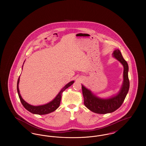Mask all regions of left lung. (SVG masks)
Segmentation results:
<instances>
[{
  "label": "left lung",
  "instance_id": "obj_1",
  "mask_svg": "<svg viewBox=\"0 0 146 146\" xmlns=\"http://www.w3.org/2000/svg\"><path fill=\"white\" fill-rule=\"evenodd\" d=\"M112 55L124 67L123 82L120 90L117 94L106 98H101L97 96L90 89L82 84L84 104L90 111L97 114H104L116 111L123 104L129 89L130 83L128 77L129 66L127 63L124 59L119 49H115Z\"/></svg>",
  "mask_w": 146,
  "mask_h": 146
}]
</instances>
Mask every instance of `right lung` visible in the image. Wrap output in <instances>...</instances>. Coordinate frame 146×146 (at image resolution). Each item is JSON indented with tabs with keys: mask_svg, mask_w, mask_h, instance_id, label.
Listing matches in <instances>:
<instances>
[{
	"mask_svg": "<svg viewBox=\"0 0 146 146\" xmlns=\"http://www.w3.org/2000/svg\"><path fill=\"white\" fill-rule=\"evenodd\" d=\"M25 62V61H24L23 64H24ZM23 64L22 67L23 66ZM20 76H19V79H18V81H17V90L18 95H19V96L22 104L23 106V107L28 111H30L31 113H32L33 114H39V115L47 114H49L50 113H51V112L55 111V110H56L58 108V107L60 106L62 94L63 92L66 89H67L68 87L70 86L73 84L74 83V81L73 80V81L70 82L68 83L67 84L64 86L63 87L62 89L60 91V92L56 95V96L52 101L49 102V103L45 104L39 105V106H33V105H31V104H28L27 102H26L22 98L21 94L20 93L19 88V82H20Z\"/></svg>",
	"mask_w": 146,
	"mask_h": 146,
	"instance_id": "1",
	"label": "right lung"
}]
</instances>
